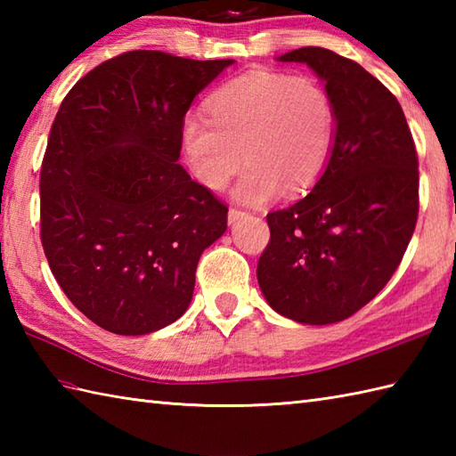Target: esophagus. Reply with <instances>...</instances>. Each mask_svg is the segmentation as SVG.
<instances>
[{"mask_svg": "<svg viewBox=\"0 0 456 456\" xmlns=\"http://www.w3.org/2000/svg\"><path fill=\"white\" fill-rule=\"evenodd\" d=\"M245 216H247V211L237 209V208H231L229 213H227V219H229V223H237L239 219H243Z\"/></svg>", "mask_w": 456, "mask_h": 456, "instance_id": "esophagus-1", "label": "esophagus"}]
</instances>
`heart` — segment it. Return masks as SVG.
<instances>
[{
	"mask_svg": "<svg viewBox=\"0 0 456 456\" xmlns=\"http://www.w3.org/2000/svg\"><path fill=\"white\" fill-rule=\"evenodd\" d=\"M209 119L188 118L182 149L203 186L223 190L248 162L235 200L260 206L280 188L299 193L323 172L335 141L331 95L309 76L256 68L213 92Z\"/></svg>",
	"mask_w": 456,
	"mask_h": 456,
	"instance_id": "b5f03b06",
	"label": "heart"
}]
</instances>
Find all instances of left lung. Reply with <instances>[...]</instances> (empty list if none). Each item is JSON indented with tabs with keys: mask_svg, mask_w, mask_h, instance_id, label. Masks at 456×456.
Instances as JSON below:
<instances>
[{
	"mask_svg": "<svg viewBox=\"0 0 456 456\" xmlns=\"http://www.w3.org/2000/svg\"><path fill=\"white\" fill-rule=\"evenodd\" d=\"M304 62L335 105V141L304 200L266 216L256 276L268 305L307 325L351 317L388 284L419 211L418 152L402 105L361 64L322 46L278 58Z\"/></svg>",
	"mask_w": 456,
	"mask_h": 456,
	"instance_id": "8db88e82",
	"label": "left lung"
}]
</instances>
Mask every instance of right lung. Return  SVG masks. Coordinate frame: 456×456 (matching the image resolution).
Wrapping results in <instances>:
<instances>
[{"label": "right lung", "mask_w": 456, "mask_h": 456, "mask_svg": "<svg viewBox=\"0 0 456 456\" xmlns=\"http://www.w3.org/2000/svg\"><path fill=\"white\" fill-rule=\"evenodd\" d=\"M235 61L131 51L74 84L41 167V243L58 286L110 333L183 315L227 206L178 159L193 98Z\"/></svg>", "instance_id": "add662e5"}]
</instances>
